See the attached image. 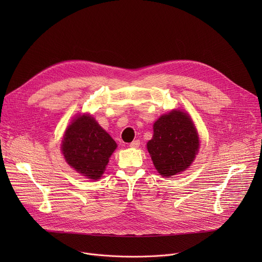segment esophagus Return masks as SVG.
<instances>
[{
	"label": "esophagus",
	"instance_id": "esophagus-1",
	"mask_svg": "<svg viewBox=\"0 0 262 262\" xmlns=\"http://www.w3.org/2000/svg\"><path fill=\"white\" fill-rule=\"evenodd\" d=\"M139 145H140V140H135L129 144L130 147H139Z\"/></svg>",
	"mask_w": 262,
	"mask_h": 262
}]
</instances>
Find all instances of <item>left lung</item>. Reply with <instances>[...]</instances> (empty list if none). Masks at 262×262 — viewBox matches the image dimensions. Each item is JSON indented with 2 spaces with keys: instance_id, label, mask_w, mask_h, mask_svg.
<instances>
[{
  "instance_id": "left-lung-1",
  "label": "left lung",
  "mask_w": 262,
  "mask_h": 262,
  "mask_svg": "<svg viewBox=\"0 0 262 262\" xmlns=\"http://www.w3.org/2000/svg\"><path fill=\"white\" fill-rule=\"evenodd\" d=\"M198 132L190 117L180 110L161 116L154 123L153 139L147 150L162 176L170 177L186 170L199 150Z\"/></svg>"
}]
</instances>
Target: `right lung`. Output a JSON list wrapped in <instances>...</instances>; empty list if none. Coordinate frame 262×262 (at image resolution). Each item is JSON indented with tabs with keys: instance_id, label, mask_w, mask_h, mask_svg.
Masks as SVG:
<instances>
[{
	"instance_id": "1",
	"label": "right lung",
	"mask_w": 262,
	"mask_h": 262,
	"mask_svg": "<svg viewBox=\"0 0 262 262\" xmlns=\"http://www.w3.org/2000/svg\"><path fill=\"white\" fill-rule=\"evenodd\" d=\"M66 161L81 175L99 180L117 143L91 116L77 117L66 130L62 140Z\"/></svg>"
}]
</instances>
